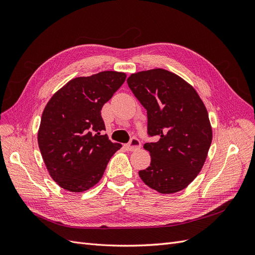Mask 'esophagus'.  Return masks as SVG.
<instances>
[{"instance_id":"obj_1","label":"esophagus","mask_w":255,"mask_h":255,"mask_svg":"<svg viewBox=\"0 0 255 255\" xmlns=\"http://www.w3.org/2000/svg\"><path fill=\"white\" fill-rule=\"evenodd\" d=\"M140 145H141V143H140L139 139L136 137H133L132 139L129 140V142L128 144H126V148L128 151H136L140 148Z\"/></svg>"}]
</instances>
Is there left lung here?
Returning <instances> with one entry per match:
<instances>
[{
    "label": "left lung",
    "mask_w": 255,
    "mask_h": 255,
    "mask_svg": "<svg viewBox=\"0 0 255 255\" xmlns=\"http://www.w3.org/2000/svg\"><path fill=\"white\" fill-rule=\"evenodd\" d=\"M127 82L146 111L148 137H157L144 144L151 164L139 176L160 194L184 189L201 171L212 143L202 100L188 83L164 69L134 73Z\"/></svg>",
    "instance_id": "obj_1"
}]
</instances>
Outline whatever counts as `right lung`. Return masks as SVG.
I'll use <instances>...</instances> for the list:
<instances>
[{
	"label": "right lung",
	"mask_w": 255,
	"mask_h": 255,
	"mask_svg": "<svg viewBox=\"0 0 255 255\" xmlns=\"http://www.w3.org/2000/svg\"><path fill=\"white\" fill-rule=\"evenodd\" d=\"M122 72L103 71L76 78L54 95L42 113L38 144L52 179L60 187L81 192L96 185L113 154L101 116L103 105L125 83Z\"/></svg>",
	"instance_id": "add662e5"
}]
</instances>
